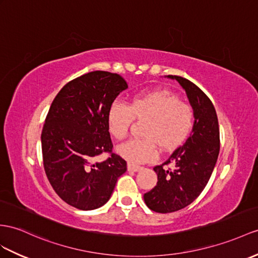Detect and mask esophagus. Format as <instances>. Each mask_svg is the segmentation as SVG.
<instances>
[{"instance_id": "34e87169", "label": "esophagus", "mask_w": 258, "mask_h": 258, "mask_svg": "<svg viewBox=\"0 0 258 258\" xmlns=\"http://www.w3.org/2000/svg\"><path fill=\"white\" fill-rule=\"evenodd\" d=\"M128 169L133 172H138V171H140V169H142V166L133 164V163H128Z\"/></svg>"}]
</instances>
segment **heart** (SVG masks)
<instances>
[{"label":"heart","instance_id":"obj_1","mask_svg":"<svg viewBox=\"0 0 258 258\" xmlns=\"http://www.w3.org/2000/svg\"><path fill=\"white\" fill-rule=\"evenodd\" d=\"M134 118H148L144 139H131L118 148V153L131 163H146L158 156V146L163 150L179 147L190 135L195 123L194 109L180 102L174 94L153 91L135 95L129 106L120 102L110 105L107 128L117 140L127 137Z\"/></svg>","mask_w":258,"mask_h":258}]
</instances>
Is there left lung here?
<instances>
[{
    "label": "left lung",
    "mask_w": 258,
    "mask_h": 258,
    "mask_svg": "<svg viewBox=\"0 0 258 258\" xmlns=\"http://www.w3.org/2000/svg\"><path fill=\"white\" fill-rule=\"evenodd\" d=\"M176 80L186 92L194 109L195 123L189 138L174 151L162 165L153 169L158 183L144 194V203L151 210L160 213L178 211L190 205L208 184L220 151L219 122L215 107L208 96L192 82L177 75ZM173 162L174 168L164 165Z\"/></svg>",
    "instance_id": "8db88e82"
}]
</instances>
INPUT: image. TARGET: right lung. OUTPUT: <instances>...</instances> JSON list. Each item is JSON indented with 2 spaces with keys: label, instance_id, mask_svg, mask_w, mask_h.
<instances>
[{
  "label": "right lung",
  "instance_id": "right-lung-1",
  "mask_svg": "<svg viewBox=\"0 0 258 258\" xmlns=\"http://www.w3.org/2000/svg\"><path fill=\"white\" fill-rule=\"evenodd\" d=\"M125 89L119 74L93 71L67 83L50 106L41 133L43 167L58 196L80 210L104 206L127 171L111 152L107 128L110 105ZM104 152L110 158L96 162Z\"/></svg>",
  "mask_w": 258,
  "mask_h": 258
}]
</instances>
